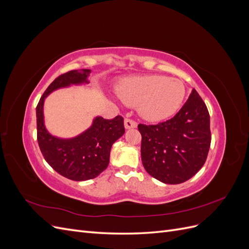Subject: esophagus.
Wrapping results in <instances>:
<instances>
[{
    "instance_id": "34e87169",
    "label": "esophagus",
    "mask_w": 249,
    "mask_h": 249,
    "mask_svg": "<svg viewBox=\"0 0 249 249\" xmlns=\"http://www.w3.org/2000/svg\"><path fill=\"white\" fill-rule=\"evenodd\" d=\"M137 126V123L134 122V120L130 119V118H125L124 119V127L125 129H134V127Z\"/></svg>"
}]
</instances>
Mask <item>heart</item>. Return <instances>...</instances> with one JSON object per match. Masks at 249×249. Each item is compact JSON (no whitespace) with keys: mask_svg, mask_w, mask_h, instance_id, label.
<instances>
[{"mask_svg":"<svg viewBox=\"0 0 249 249\" xmlns=\"http://www.w3.org/2000/svg\"><path fill=\"white\" fill-rule=\"evenodd\" d=\"M119 99L136 107L139 115L148 122L167 118L182 106L186 90L182 81L161 74L132 77L117 84Z\"/></svg>","mask_w":249,"mask_h":249,"instance_id":"obj_1","label":"heart"}]
</instances>
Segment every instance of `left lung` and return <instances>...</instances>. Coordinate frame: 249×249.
<instances>
[{
  "label": "left lung",
  "instance_id": "1",
  "mask_svg": "<svg viewBox=\"0 0 249 249\" xmlns=\"http://www.w3.org/2000/svg\"><path fill=\"white\" fill-rule=\"evenodd\" d=\"M141 160L148 175L164 184L184 183L203 166L211 144L210 115L194 88L176 116L139 124Z\"/></svg>",
  "mask_w": 249,
  "mask_h": 249
}]
</instances>
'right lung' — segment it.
<instances>
[{"mask_svg":"<svg viewBox=\"0 0 249 249\" xmlns=\"http://www.w3.org/2000/svg\"><path fill=\"white\" fill-rule=\"evenodd\" d=\"M90 72V70H79L59 76L51 83L36 107L37 141L44 159L59 175L78 182L94 178L108 167L113 143L124 134V118L95 116L92 124L76 137L60 138L47 130L43 105L47 96L57 89L89 84Z\"/></svg>","mask_w":249,"mask_h":249,"instance_id":"1","label":"right lung"}]
</instances>
